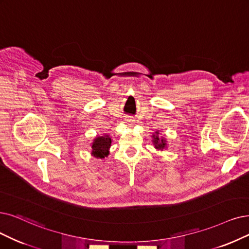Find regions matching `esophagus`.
<instances>
[{
  "instance_id": "1",
  "label": "esophagus",
  "mask_w": 249,
  "mask_h": 249,
  "mask_svg": "<svg viewBox=\"0 0 249 249\" xmlns=\"http://www.w3.org/2000/svg\"><path fill=\"white\" fill-rule=\"evenodd\" d=\"M126 123H127L128 124H133V119H131V118H126Z\"/></svg>"
}]
</instances>
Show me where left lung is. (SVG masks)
<instances>
[{
    "label": "left lung",
    "instance_id": "left-lung-1",
    "mask_svg": "<svg viewBox=\"0 0 249 249\" xmlns=\"http://www.w3.org/2000/svg\"><path fill=\"white\" fill-rule=\"evenodd\" d=\"M158 135V132H156V135H153V138H154V144H155V148L157 149H163L165 147V141H163V139H161V140H159V138L157 137Z\"/></svg>",
    "mask_w": 249,
    "mask_h": 249
}]
</instances>
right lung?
I'll use <instances>...</instances> for the list:
<instances>
[{"mask_svg":"<svg viewBox=\"0 0 249 249\" xmlns=\"http://www.w3.org/2000/svg\"><path fill=\"white\" fill-rule=\"evenodd\" d=\"M110 145H111L110 137H108V136L98 137L95 139V141L92 145V149H93L92 154L95 157L104 158L109 153L108 149L110 148Z\"/></svg>","mask_w":249,"mask_h":249,"instance_id":"1","label":"right lung"}]
</instances>
